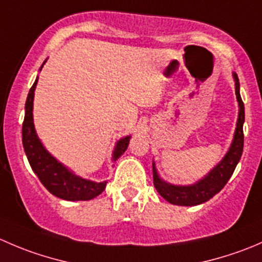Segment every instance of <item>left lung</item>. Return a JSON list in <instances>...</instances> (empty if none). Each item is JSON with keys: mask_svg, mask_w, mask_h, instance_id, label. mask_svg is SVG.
Instances as JSON below:
<instances>
[{"mask_svg": "<svg viewBox=\"0 0 262 262\" xmlns=\"http://www.w3.org/2000/svg\"><path fill=\"white\" fill-rule=\"evenodd\" d=\"M234 86H236V96L238 101L239 112L238 119H237L236 132H234L233 141L228 152L224 156L223 160L208 173L205 178L192 185L187 186H180V185H172L163 181L158 176L156 170L155 162H153V185L156 190L160 192L163 199L168 203L181 207H192V205H199L202 203L208 202L212 199L215 194H218L224 185L228 182L236 168L237 163L239 162L244 150V123H245V105L239 95V81L236 73H233Z\"/></svg>", "mask_w": 262, "mask_h": 262, "instance_id": "8db88e82", "label": "left lung"}]
</instances>
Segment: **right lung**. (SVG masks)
Listing matches in <instances>:
<instances>
[{
	"label": "right lung",
	"mask_w": 262,
	"mask_h": 262,
	"mask_svg": "<svg viewBox=\"0 0 262 262\" xmlns=\"http://www.w3.org/2000/svg\"><path fill=\"white\" fill-rule=\"evenodd\" d=\"M36 83H38V78L29 91L25 102V118L23 123V146L29 163L44 187L54 196L70 200V202L94 199L104 191L106 181L95 182L75 175L72 171L68 170L64 165H62L59 161H57L50 155L36 136L33 120V101ZM129 141H130V136L124 137L120 141L116 142L114 153H113V161L118 160L125 152Z\"/></svg>",
	"instance_id": "1"
}]
</instances>
